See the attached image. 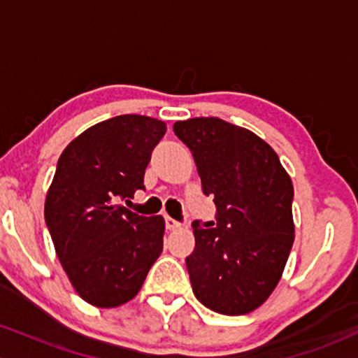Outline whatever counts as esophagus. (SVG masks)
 I'll return each instance as SVG.
<instances>
[{
    "label": "esophagus",
    "mask_w": 358,
    "mask_h": 358,
    "mask_svg": "<svg viewBox=\"0 0 358 358\" xmlns=\"http://www.w3.org/2000/svg\"><path fill=\"white\" fill-rule=\"evenodd\" d=\"M165 225H166L168 231H175V229L180 227L178 222H176L175 219H171V217H168V215H165Z\"/></svg>",
    "instance_id": "1"
}]
</instances>
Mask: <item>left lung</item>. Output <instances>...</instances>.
I'll list each match as a JSON object with an SVG mask.
<instances>
[{"instance_id":"8db88e82","label":"left lung","mask_w":358,"mask_h":358,"mask_svg":"<svg viewBox=\"0 0 358 358\" xmlns=\"http://www.w3.org/2000/svg\"><path fill=\"white\" fill-rule=\"evenodd\" d=\"M195 159L215 220L193 222L185 259L196 299L217 313L254 311L271 296L293 248V183L264 139L219 117L173 124Z\"/></svg>"}]
</instances>
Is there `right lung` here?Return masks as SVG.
<instances>
[{"label":"right lung","mask_w":358,"mask_h":358,"mask_svg":"<svg viewBox=\"0 0 358 358\" xmlns=\"http://www.w3.org/2000/svg\"><path fill=\"white\" fill-rule=\"evenodd\" d=\"M165 133L163 121L122 114L89 127L60 155L45 222L62 268L90 305L133 299L162 254L165 219L138 215L119 200L145 188V170Z\"/></svg>","instance_id":"right-lung-1"}]
</instances>
